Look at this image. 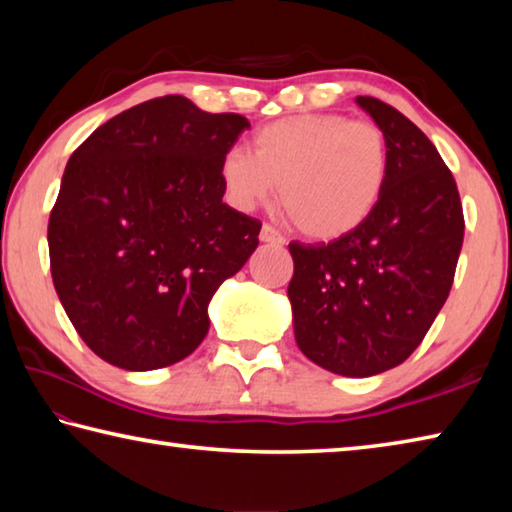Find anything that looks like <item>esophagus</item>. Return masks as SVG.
Here are the masks:
<instances>
[{
  "instance_id": "esophagus-1",
  "label": "esophagus",
  "mask_w": 512,
  "mask_h": 512,
  "mask_svg": "<svg viewBox=\"0 0 512 512\" xmlns=\"http://www.w3.org/2000/svg\"><path fill=\"white\" fill-rule=\"evenodd\" d=\"M259 239H262L264 244H273V246H282L284 244L282 232L275 230L273 225H268V223H264L262 230H259Z\"/></svg>"
}]
</instances>
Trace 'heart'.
<instances>
[{
	"label": "heart",
	"mask_w": 512,
	"mask_h": 512,
	"mask_svg": "<svg viewBox=\"0 0 512 512\" xmlns=\"http://www.w3.org/2000/svg\"><path fill=\"white\" fill-rule=\"evenodd\" d=\"M388 146L372 121L298 115L264 126L253 153L232 149L221 160L230 201L253 210L275 196L291 221L314 239L348 235L368 219L386 187Z\"/></svg>",
	"instance_id": "obj_1"
}]
</instances>
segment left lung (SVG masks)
<instances>
[{
    "label": "left lung",
    "mask_w": 512,
    "mask_h": 512,
    "mask_svg": "<svg viewBox=\"0 0 512 512\" xmlns=\"http://www.w3.org/2000/svg\"><path fill=\"white\" fill-rule=\"evenodd\" d=\"M357 103L386 137L384 194L348 235L289 244L298 348L343 377L379 375L411 357L449 296L465 232L456 180L429 137L384 101Z\"/></svg>",
    "instance_id": "obj_1"
}]
</instances>
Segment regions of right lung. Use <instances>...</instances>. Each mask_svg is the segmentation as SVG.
<instances>
[{
  "mask_svg": "<svg viewBox=\"0 0 512 512\" xmlns=\"http://www.w3.org/2000/svg\"><path fill=\"white\" fill-rule=\"evenodd\" d=\"M250 128L192 101H144L69 158L49 216L51 277L85 345L144 372L192 354L207 305L259 244L262 223L223 203L221 160Z\"/></svg>",
  "mask_w": 512,
  "mask_h": 512,
  "instance_id": "add662e5",
  "label": "right lung"
}]
</instances>
